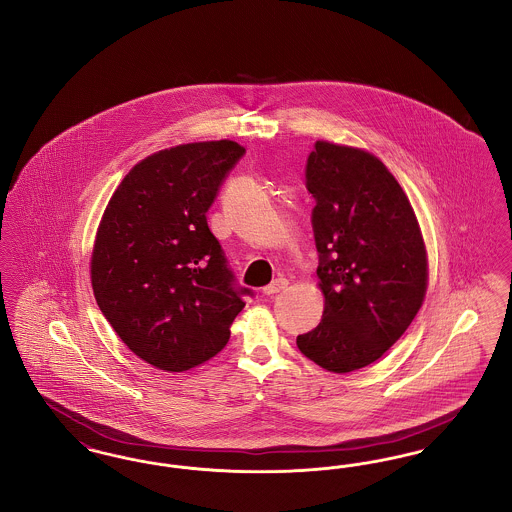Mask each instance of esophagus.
<instances>
[{"label":"esophagus","mask_w":512,"mask_h":512,"mask_svg":"<svg viewBox=\"0 0 512 512\" xmlns=\"http://www.w3.org/2000/svg\"><path fill=\"white\" fill-rule=\"evenodd\" d=\"M286 288H288V280L286 278H276V280H272L268 286L263 288V293L265 295H274V293L282 292Z\"/></svg>","instance_id":"1"}]
</instances>
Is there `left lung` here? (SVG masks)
<instances>
[{
  "label": "left lung",
  "instance_id": "left-lung-1",
  "mask_svg": "<svg viewBox=\"0 0 512 512\" xmlns=\"http://www.w3.org/2000/svg\"><path fill=\"white\" fill-rule=\"evenodd\" d=\"M305 186L324 313L297 336L299 351L330 372L380 359L416 317L428 282L413 207L384 163L355 147L317 142Z\"/></svg>",
  "mask_w": 512,
  "mask_h": 512
}]
</instances>
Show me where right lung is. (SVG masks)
Returning <instances> with one entry per match:
<instances>
[{"mask_svg": "<svg viewBox=\"0 0 512 512\" xmlns=\"http://www.w3.org/2000/svg\"><path fill=\"white\" fill-rule=\"evenodd\" d=\"M245 155L230 140L171 147L138 163L111 197L92 255L99 309L149 365L182 372L215 357L245 295L207 224Z\"/></svg>", "mask_w": 512, "mask_h": 512, "instance_id": "add662e5", "label": "right lung"}]
</instances>
